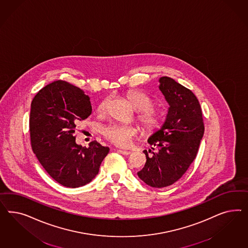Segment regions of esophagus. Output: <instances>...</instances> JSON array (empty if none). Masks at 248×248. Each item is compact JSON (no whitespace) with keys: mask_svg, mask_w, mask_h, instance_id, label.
Segmentation results:
<instances>
[{"mask_svg":"<svg viewBox=\"0 0 248 248\" xmlns=\"http://www.w3.org/2000/svg\"><path fill=\"white\" fill-rule=\"evenodd\" d=\"M118 153H120L122 155H131V152L130 151H124V150H117Z\"/></svg>","mask_w":248,"mask_h":248,"instance_id":"1","label":"esophagus"}]
</instances>
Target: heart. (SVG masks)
<instances>
[{
  "mask_svg": "<svg viewBox=\"0 0 248 248\" xmlns=\"http://www.w3.org/2000/svg\"><path fill=\"white\" fill-rule=\"evenodd\" d=\"M128 100L132 103L135 110L138 111V121L147 132H155L162 127L165 124V113L159 109L154 108V100L146 93L140 91H132L127 93ZM110 99L105 98L98 105V112H107ZM138 133L135 126L124 125L120 124H112L103 129V135L113 144L120 147H127L133 141V138Z\"/></svg>",
  "mask_w": 248,
  "mask_h": 248,
  "instance_id": "heart-1",
  "label": "heart"
}]
</instances>
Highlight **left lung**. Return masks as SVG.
<instances>
[{
    "label": "left lung",
    "mask_w": 248,
    "mask_h": 248,
    "mask_svg": "<svg viewBox=\"0 0 248 248\" xmlns=\"http://www.w3.org/2000/svg\"><path fill=\"white\" fill-rule=\"evenodd\" d=\"M159 89L170 105L164 125L149 137L157 151L137 174L152 187L169 186L179 180L195 160L204 132L202 109L194 93L173 79L161 77ZM151 150H149L150 153Z\"/></svg>",
    "instance_id": "left-lung-1"
}]
</instances>
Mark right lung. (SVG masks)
<instances>
[{
	"instance_id": "obj_1",
	"label": "right lung",
	"mask_w": 248,
	"mask_h": 248,
	"mask_svg": "<svg viewBox=\"0 0 248 248\" xmlns=\"http://www.w3.org/2000/svg\"><path fill=\"white\" fill-rule=\"evenodd\" d=\"M92 113L90 97L83 90L58 80L38 92L31 104V146L49 175L65 187H80L93 180L109 147L93 141L75 143L76 124Z\"/></svg>"
}]
</instances>
